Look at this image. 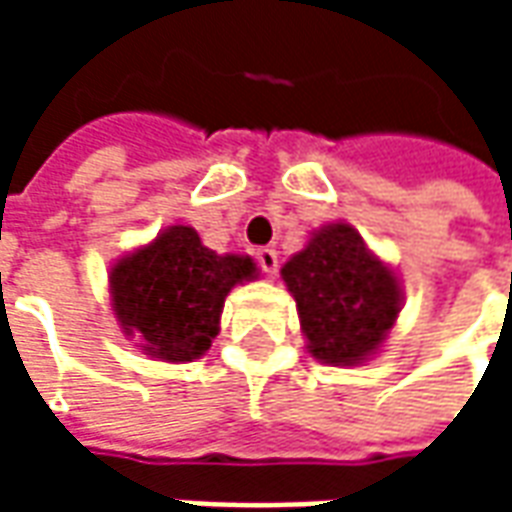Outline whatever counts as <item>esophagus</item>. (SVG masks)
Here are the masks:
<instances>
[{
	"instance_id": "34e87169",
	"label": "esophagus",
	"mask_w": 512,
	"mask_h": 512,
	"mask_svg": "<svg viewBox=\"0 0 512 512\" xmlns=\"http://www.w3.org/2000/svg\"><path fill=\"white\" fill-rule=\"evenodd\" d=\"M255 260L263 274H268V277H274V274H277V268H279L277 249H268V246H263V249H257L255 252Z\"/></svg>"
}]
</instances>
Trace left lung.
I'll return each instance as SVG.
<instances>
[{
    "label": "left lung",
    "instance_id": "1",
    "mask_svg": "<svg viewBox=\"0 0 512 512\" xmlns=\"http://www.w3.org/2000/svg\"><path fill=\"white\" fill-rule=\"evenodd\" d=\"M307 348L326 365H356L376 351L400 312V285L348 224H329L282 268Z\"/></svg>",
    "mask_w": 512,
    "mask_h": 512
}]
</instances>
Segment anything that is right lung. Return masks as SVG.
I'll return each mask as SVG.
<instances>
[{
	"label": "right lung",
	"mask_w": 512,
	"mask_h": 512,
	"mask_svg": "<svg viewBox=\"0 0 512 512\" xmlns=\"http://www.w3.org/2000/svg\"><path fill=\"white\" fill-rule=\"evenodd\" d=\"M255 271L252 257L216 255L191 227H169L112 268L117 321L150 356L191 362L219 334L224 296Z\"/></svg>",
	"instance_id": "obj_1"
}]
</instances>
